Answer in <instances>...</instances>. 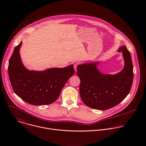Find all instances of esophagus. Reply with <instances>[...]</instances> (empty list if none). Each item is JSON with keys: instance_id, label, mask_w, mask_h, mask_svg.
Masks as SVG:
<instances>
[{"instance_id": "1", "label": "esophagus", "mask_w": 146, "mask_h": 146, "mask_svg": "<svg viewBox=\"0 0 146 146\" xmlns=\"http://www.w3.org/2000/svg\"><path fill=\"white\" fill-rule=\"evenodd\" d=\"M77 65H78L77 64H74V70H75V72H77Z\"/></svg>"}]
</instances>
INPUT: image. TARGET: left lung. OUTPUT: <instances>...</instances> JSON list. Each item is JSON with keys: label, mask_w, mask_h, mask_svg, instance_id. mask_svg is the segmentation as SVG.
<instances>
[{"label": "left lung", "mask_w": 146, "mask_h": 146, "mask_svg": "<svg viewBox=\"0 0 146 146\" xmlns=\"http://www.w3.org/2000/svg\"><path fill=\"white\" fill-rule=\"evenodd\" d=\"M118 51L122 53L125 65L115 74L102 73L97 68L98 62L78 65L77 73L81 80L80 94L88 107L108 110L117 105L129 94L133 78L131 55L124 46Z\"/></svg>", "instance_id": "1"}]
</instances>
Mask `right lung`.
Here are the masks:
<instances>
[{"instance_id": "right-lung-1", "label": "right lung", "mask_w": 146, "mask_h": 146, "mask_svg": "<svg viewBox=\"0 0 146 146\" xmlns=\"http://www.w3.org/2000/svg\"><path fill=\"white\" fill-rule=\"evenodd\" d=\"M21 41L14 48L9 60L8 73L15 94L32 105H50L58 98L67 81L74 73L73 65L44 71L29 70L19 54Z\"/></svg>"}]
</instances>
